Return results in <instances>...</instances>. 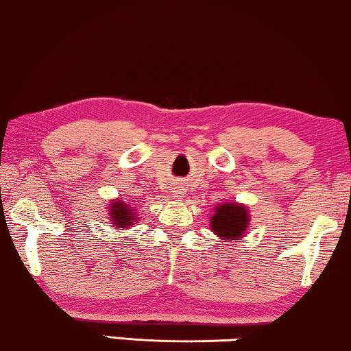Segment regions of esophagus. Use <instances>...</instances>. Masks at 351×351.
Masks as SVG:
<instances>
[{
	"mask_svg": "<svg viewBox=\"0 0 351 351\" xmlns=\"http://www.w3.org/2000/svg\"><path fill=\"white\" fill-rule=\"evenodd\" d=\"M174 195L176 196H182V195H184V191H180V189H176L174 190Z\"/></svg>",
	"mask_w": 351,
	"mask_h": 351,
	"instance_id": "34e87169",
	"label": "esophagus"
}]
</instances>
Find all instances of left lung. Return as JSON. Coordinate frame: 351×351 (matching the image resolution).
Instances as JSON below:
<instances>
[{"label":"left lung","mask_w":351,"mask_h":351,"mask_svg":"<svg viewBox=\"0 0 351 351\" xmlns=\"http://www.w3.org/2000/svg\"><path fill=\"white\" fill-rule=\"evenodd\" d=\"M209 225L214 234H217L223 241L243 238L249 230L251 214L247 206L237 201H225L215 206L209 217Z\"/></svg>","instance_id":"obj_1"}]
</instances>
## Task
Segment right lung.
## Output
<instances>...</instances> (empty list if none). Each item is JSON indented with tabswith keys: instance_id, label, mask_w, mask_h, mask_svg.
Listing matches in <instances>:
<instances>
[{
	"instance_id": "add662e5",
	"label": "right lung",
	"mask_w": 351,
	"mask_h": 351,
	"mask_svg": "<svg viewBox=\"0 0 351 351\" xmlns=\"http://www.w3.org/2000/svg\"><path fill=\"white\" fill-rule=\"evenodd\" d=\"M108 223H112L114 230H128L131 228L134 223L137 222V210L131 208V204H128L126 201L121 198L110 199L108 203Z\"/></svg>"
}]
</instances>
